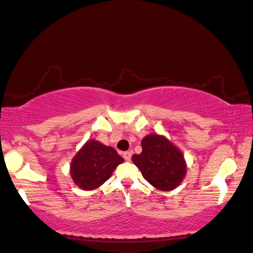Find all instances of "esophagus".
Here are the masks:
<instances>
[{"instance_id": "obj_1", "label": "esophagus", "mask_w": 253, "mask_h": 253, "mask_svg": "<svg viewBox=\"0 0 253 253\" xmlns=\"http://www.w3.org/2000/svg\"><path fill=\"white\" fill-rule=\"evenodd\" d=\"M131 155H132L131 151H126V152L123 153V157H124V159H125L126 161H130Z\"/></svg>"}]
</instances>
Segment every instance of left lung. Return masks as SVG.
I'll list each match as a JSON object with an SVG mask.
<instances>
[{
	"mask_svg": "<svg viewBox=\"0 0 253 253\" xmlns=\"http://www.w3.org/2000/svg\"><path fill=\"white\" fill-rule=\"evenodd\" d=\"M142 152L132 162L148 182L160 190H173L184 179L186 163L182 153L165 137L151 133L141 141Z\"/></svg>",
	"mask_w": 253,
	"mask_h": 253,
	"instance_id": "left-lung-1",
	"label": "left lung"
}]
</instances>
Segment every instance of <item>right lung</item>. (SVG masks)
Returning <instances> with one entry per match:
<instances>
[{"instance_id": "obj_1", "label": "right lung", "mask_w": 253, "mask_h": 253, "mask_svg": "<svg viewBox=\"0 0 253 253\" xmlns=\"http://www.w3.org/2000/svg\"><path fill=\"white\" fill-rule=\"evenodd\" d=\"M124 159L111 147L90 140L75 155L71 165L73 179L84 190H92L110 178Z\"/></svg>"}]
</instances>
